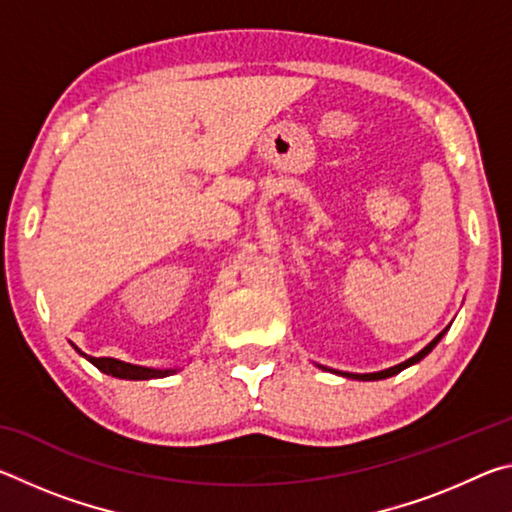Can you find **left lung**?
I'll use <instances>...</instances> for the list:
<instances>
[{
	"label": "left lung",
	"mask_w": 512,
	"mask_h": 512,
	"mask_svg": "<svg viewBox=\"0 0 512 512\" xmlns=\"http://www.w3.org/2000/svg\"><path fill=\"white\" fill-rule=\"evenodd\" d=\"M447 329H449V327H445L443 332H440V334L436 336V339H433L429 345H424V348H422L418 354H413L411 359H406V361H402V363H397V366H393V368H386V370H379V372H363V375H359V372H343V370H332V368H325V366H318V368L329 370V372H334V375H341V377H348V379H359V381H377V379H388V377L397 375V372H402V370H406V368H409V366H413V363H418V361H422L424 357H427V354H429L433 348H436L438 341L443 339Z\"/></svg>",
	"instance_id": "1"
}]
</instances>
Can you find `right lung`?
I'll use <instances>...</instances> for the list:
<instances>
[{"instance_id": "obj_1", "label": "right lung", "mask_w": 512, "mask_h": 512, "mask_svg": "<svg viewBox=\"0 0 512 512\" xmlns=\"http://www.w3.org/2000/svg\"><path fill=\"white\" fill-rule=\"evenodd\" d=\"M74 345V343H72ZM74 350L81 354V357L88 359L92 366H97L101 372H106L110 377H117V379H131V381H140V379H162V377H169L173 372H178L180 368H146V366H137V363H128V361H121V359H112V357H90V354L81 352L79 348L74 345Z\"/></svg>"}]
</instances>
